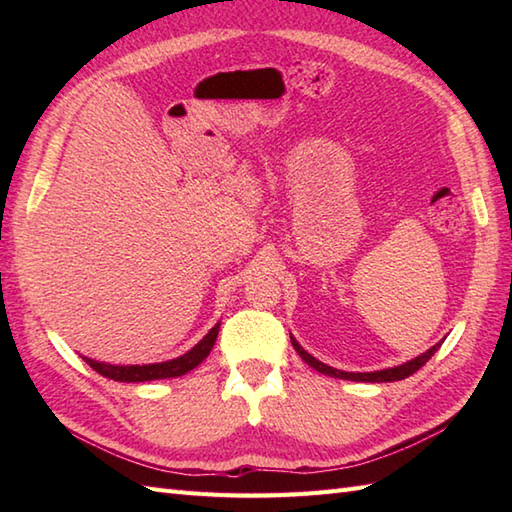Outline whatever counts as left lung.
I'll use <instances>...</instances> for the list:
<instances>
[{
  "mask_svg": "<svg viewBox=\"0 0 512 512\" xmlns=\"http://www.w3.org/2000/svg\"><path fill=\"white\" fill-rule=\"evenodd\" d=\"M290 341H292V345H295V350H297V354L303 358V361H306L310 367L317 369V372L334 376V378H343V380H358V383H394V380L407 378V376H411L413 372H418V369H420L424 363H427L429 358L438 352V347L442 345V341L436 343L433 347H429V350L424 352L422 356H416V358H413V361H409V363H405V365L389 367V369H380V372H365V374L358 372V374H354V372H341V369L328 367L325 363L317 361V358H314L312 354H308L306 350H303V347H301L295 339H292V336H290Z\"/></svg>",
  "mask_w": 512,
  "mask_h": 512,
  "instance_id": "8db88e82",
  "label": "left lung"
}]
</instances>
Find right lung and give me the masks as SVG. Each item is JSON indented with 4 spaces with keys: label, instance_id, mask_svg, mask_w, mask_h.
I'll return each instance as SVG.
<instances>
[{
    "label": "right lung",
    "instance_id": "obj_1",
    "mask_svg": "<svg viewBox=\"0 0 512 512\" xmlns=\"http://www.w3.org/2000/svg\"><path fill=\"white\" fill-rule=\"evenodd\" d=\"M217 332H220V323L204 336V339L189 350L187 354H182L180 358H173V361L167 363H154V365H105L99 361H92V358H85L94 372H99L105 378L112 380H121V383H147V380H160V378H173V376H182L191 372L193 367H198L206 356H209L211 347L215 345Z\"/></svg>",
    "mask_w": 512,
    "mask_h": 512
}]
</instances>
